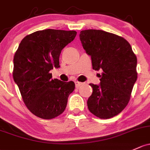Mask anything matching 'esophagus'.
<instances>
[{"label": "esophagus", "instance_id": "34e87169", "mask_svg": "<svg viewBox=\"0 0 150 150\" xmlns=\"http://www.w3.org/2000/svg\"><path fill=\"white\" fill-rule=\"evenodd\" d=\"M81 84H82L81 82L77 81H75V86H76V88H79V86H81Z\"/></svg>", "mask_w": 150, "mask_h": 150}]
</instances>
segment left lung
Here are the masks:
<instances>
[{"label": "left lung", "mask_w": 150, "mask_h": 150, "mask_svg": "<svg viewBox=\"0 0 150 150\" xmlns=\"http://www.w3.org/2000/svg\"><path fill=\"white\" fill-rule=\"evenodd\" d=\"M80 40L91 56L93 69L102 71L100 83H90L92 94L88 109L100 119H109L120 114L128 104L137 79V60L127 40L101 30H81Z\"/></svg>", "instance_id": "8db88e82"}]
</instances>
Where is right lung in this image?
<instances>
[{
	"mask_svg": "<svg viewBox=\"0 0 150 150\" xmlns=\"http://www.w3.org/2000/svg\"><path fill=\"white\" fill-rule=\"evenodd\" d=\"M76 35L75 30H38L25 36L16 52L14 81L25 106L40 118L51 120L62 114L74 90V82L53 79L50 71L60 67L61 52Z\"/></svg>",
	"mask_w": 150,
	"mask_h": 150,
	"instance_id": "obj_1",
	"label": "right lung"
}]
</instances>
